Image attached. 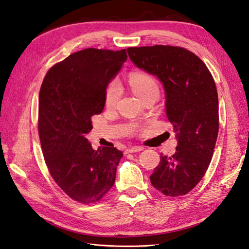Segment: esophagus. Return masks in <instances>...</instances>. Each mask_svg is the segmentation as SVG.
<instances>
[{"label":"esophagus","instance_id":"esophagus-1","mask_svg":"<svg viewBox=\"0 0 249 249\" xmlns=\"http://www.w3.org/2000/svg\"><path fill=\"white\" fill-rule=\"evenodd\" d=\"M142 147H130L128 149H125V153H134V152H139L142 151Z\"/></svg>","mask_w":249,"mask_h":249}]
</instances>
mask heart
<instances>
[{"mask_svg":"<svg viewBox=\"0 0 249 249\" xmlns=\"http://www.w3.org/2000/svg\"><path fill=\"white\" fill-rule=\"evenodd\" d=\"M129 83L132 89L142 99L149 93L156 92L159 93L160 87L158 84L157 79L153 75L146 72H133L129 76ZM121 86L118 81L113 80L110 81L106 90H104V103L107 107H113L117 103L121 96Z\"/></svg>","mask_w":249,"mask_h":249,"instance_id":"obj_1","label":"heart"}]
</instances>
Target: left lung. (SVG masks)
<instances>
[{
    "label": "left lung",
    "instance_id": "1",
    "mask_svg": "<svg viewBox=\"0 0 249 249\" xmlns=\"http://www.w3.org/2000/svg\"><path fill=\"white\" fill-rule=\"evenodd\" d=\"M128 54L137 67L163 83L166 115L178 140L173 156L161 154L151 184L165 196H184L206 174L216 143L219 118L214 79L206 64L184 48L134 47L128 48Z\"/></svg>",
    "mask_w": 249,
    "mask_h": 249
}]
</instances>
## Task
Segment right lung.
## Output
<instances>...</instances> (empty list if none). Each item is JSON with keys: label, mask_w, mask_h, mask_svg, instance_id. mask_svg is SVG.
I'll use <instances>...</instances> for the list:
<instances>
[{"label": "right lung", "mask_w": 249, "mask_h": 249, "mask_svg": "<svg viewBox=\"0 0 249 249\" xmlns=\"http://www.w3.org/2000/svg\"><path fill=\"white\" fill-rule=\"evenodd\" d=\"M126 50L88 48L50 68L40 87L38 133L47 167L56 184L81 203L100 201L115 183L124 153L93 150L86 134L104 107V90L125 62Z\"/></svg>", "instance_id": "1"}]
</instances>
